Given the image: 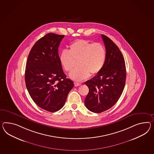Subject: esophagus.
I'll return each instance as SVG.
<instances>
[{
  "label": "esophagus",
  "mask_w": 154,
  "mask_h": 154,
  "mask_svg": "<svg viewBox=\"0 0 154 154\" xmlns=\"http://www.w3.org/2000/svg\"><path fill=\"white\" fill-rule=\"evenodd\" d=\"M74 85H75V87H78V86H80L81 85V84L79 83H77V82H75L74 83Z\"/></svg>",
  "instance_id": "obj_1"
}]
</instances>
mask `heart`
Returning <instances> with one entry per match:
<instances>
[{"instance_id": "1", "label": "heart", "mask_w": 154, "mask_h": 154, "mask_svg": "<svg viewBox=\"0 0 154 154\" xmlns=\"http://www.w3.org/2000/svg\"><path fill=\"white\" fill-rule=\"evenodd\" d=\"M106 56V50L103 44L77 40L70 44L69 51L61 52L60 61L64 69L70 72L75 67V60H79L80 67L72 71L70 77L81 82L87 79L91 73L94 75L100 72L104 65Z\"/></svg>"}]
</instances>
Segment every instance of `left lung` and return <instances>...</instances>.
<instances>
[{
	"mask_svg": "<svg viewBox=\"0 0 154 154\" xmlns=\"http://www.w3.org/2000/svg\"><path fill=\"white\" fill-rule=\"evenodd\" d=\"M106 56L102 69L85 84L89 93L85 105L89 110L99 113L109 109L119 100L126 79L125 60L118 46L106 35H102Z\"/></svg>",
	"mask_w": 154,
	"mask_h": 154,
	"instance_id": "left-lung-1",
	"label": "left lung"
}]
</instances>
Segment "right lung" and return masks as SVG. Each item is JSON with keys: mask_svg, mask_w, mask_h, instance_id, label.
<instances>
[{"mask_svg": "<svg viewBox=\"0 0 154 154\" xmlns=\"http://www.w3.org/2000/svg\"><path fill=\"white\" fill-rule=\"evenodd\" d=\"M64 35L52 33L38 40L29 52L25 71L28 91L34 102L50 112L64 106L74 83L66 78L59 56Z\"/></svg>", "mask_w": 154, "mask_h": 154, "instance_id": "obj_1", "label": "right lung"}]
</instances>
